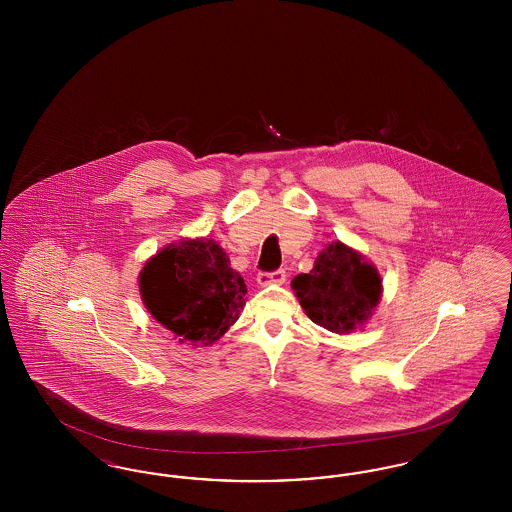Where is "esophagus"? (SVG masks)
<instances>
[{"label":"esophagus","mask_w":512,"mask_h":512,"mask_svg":"<svg viewBox=\"0 0 512 512\" xmlns=\"http://www.w3.org/2000/svg\"><path fill=\"white\" fill-rule=\"evenodd\" d=\"M257 282L261 286H268V284H284L286 282V270L278 268L274 272H259L257 274Z\"/></svg>","instance_id":"obj_1"}]
</instances>
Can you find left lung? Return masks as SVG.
Masks as SVG:
<instances>
[{"instance_id": "8db88e82", "label": "left lung", "mask_w": 512, "mask_h": 512, "mask_svg": "<svg viewBox=\"0 0 512 512\" xmlns=\"http://www.w3.org/2000/svg\"><path fill=\"white\" fill-rule=\"evenodd\" d=\"M292 288L305 315L315 324L349 334L361 328L382 297V278L365 257L341 242L326 245L309 274H299Z\"/></svg>"}]
</instances>
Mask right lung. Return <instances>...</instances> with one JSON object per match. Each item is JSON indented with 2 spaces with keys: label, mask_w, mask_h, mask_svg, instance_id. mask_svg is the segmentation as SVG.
Instances as JSON below:
<instances>
[{
  "label": "right lung",
  "mask_w": 512,
  "mask_h": 512,
  "mask_svg": "<svg viewBox=\"0 0 512 512\" xmlns=\"http://www.w3.org/2000/svg\"><path fill=\"white\" fill-rule=\"evenodd\" d=\"M138 280L147 311L180 343H215L244 309V278L209 238L167 245L147 261Z\"/></svg>",
  "instance_id": "add662e5"
}]
</instances>
